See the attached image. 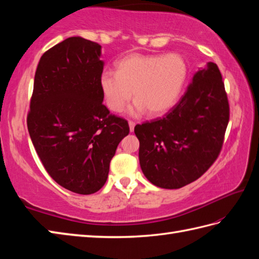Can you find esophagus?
Listing matches in <instances>:
<instances>
[{"label": "esophagus", "mask_w": 259, "mask_h": 259, "mask_svg": "<svg viewBox=\"0 0 259 259\" xmlns=\"http://www.w3.org/2000/svg\"><path fill=\"white\" fill-rule=\"evenodd\" d=\"M135 126H136V122H134V121H129V128H130V133H134V130H135Z\"/></svg>", "instance_id": "esophagus-1"}]
</instances>
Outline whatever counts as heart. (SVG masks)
Listing matches in <instances>:
<instances>
[{"label": "heart", "mask_w": 259, "mask_h": 259, "mask_svg": "<svg viewBox=\"0 0 259 259\" xmlns=\"http://www.w3.org/2000/svg\"><path fill=\"white\" fill-rule=\"evenodd\" d=\"M187 78L185 60L176 53L129 54L115 63V72L103 71L99 85L108 108L121 112L135 97L129 108L134 117L167 112L177 102Z\"/></svg>", "instance_id": "1"}]
</instances>
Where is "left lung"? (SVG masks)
I'll return each instance as SVG.
<instances>
[{
  "label": "left lung",
  "instance_id": "left-lung-1",
  "mask_svg": "<svg viewBox=\"0 0 259 259\" xmlns=\"http://www.w3.org/2000/svg\"><path fill=\"white\" fill-rule=\"evenodd\" d=\"M228 121L222 73L208 62L164 117L135 126L146 178L160 188L178 189L201 177L221 152Z\"/></svg>",
  "mask_w": 259,
  "mask_h": 259
}]
</instances>
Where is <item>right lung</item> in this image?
<instances>
[{
  "label": "right lung",
  "mask_w": 259,
  "mask_h": 259,
  "mask_svg": "<svg viewBox=\"0 0 259 259\" xmlns=\"http://www.w3.org/2000/svg\"><path fill=\"white\" fill-rule=\"evenodd\" d=\"M101 46L65 38L40 59L27 114V130L51 178L75 194L106 184L110 161L129 134L126 120L102 104Z\"/></svg>",
  "instance_id": "obj_1"
}]
</instances>
